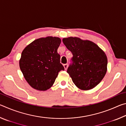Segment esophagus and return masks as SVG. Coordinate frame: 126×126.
<instances>
[{"instance_id":"34e87169","label":"esophagus","mask_w":126,"mask_h":126,"mask_svg":"<svg viewBox=\"0 0 126 126\" xmlns=\"http://www.w3.org/2000/svg\"><path fill=\"white\" fill-rule=\"evenodd\" d=\"M63 66H64V69L66 70L68 68V64H64L63 65Z\"/></svg>"}]
</instances>
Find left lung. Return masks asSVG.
I'll return each mask as SVG.
<instances>
[{
	"label": "left lung",
	"mask_w": 126,
	"mask_h": 126,
	"mask_svg": "<svg viewBox=\"0 0 126 126\" xmlns=\"http://www.w3.org/2000/svg\"><path fill=\"white\" fill-rule=\"evenodd\" d=\"M63 42L73 54L67 72L74 84L83 90L97 86L107 72L104 52L94 43L77 37L63 38Z\"/></svg>",
	"instance_id": "1"
}]
</instances>
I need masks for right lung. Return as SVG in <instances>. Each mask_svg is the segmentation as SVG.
I'll use <instances>...</instances> for the list:
<instances>
[{
  "label": "right lung",
  "mask_w": 126,
  "mask_h": 126,
  "mask_svg": "<svg viewBox=\"0 0 126 126\" xmlns=\"http://www.w3.org/2000/svg\"><path fill=\"white\" fill-rule=\"evenodd\" d=\"M61 42L58 37L39 38L23 50L20 68L25 80L33 88L47 90L52 86L59 72L64 70L57 52Z\"/></svg>",
  "instance_id": "obj_1"
}]
</instances>
